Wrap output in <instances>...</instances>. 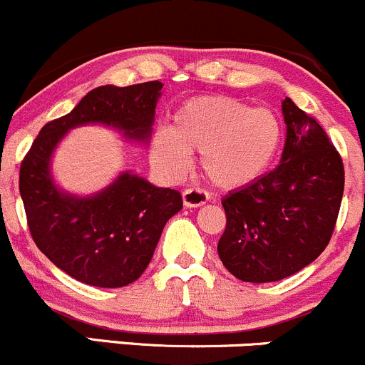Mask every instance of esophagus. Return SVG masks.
<instances>
[{
    "label": "esophagus",
    "mask_w": 365,
    "mask_h": 365,
    "mask_svg": "<svg viewBox=\"0 0 365 365\" xmlns=\"http://www.w3.org/2000/svg\"><path fill=\"white\" fill-rule=\"evenodd\" d=\"M208 199H210L208 192L202 189H197V187L183 190V205H185L187 208H199V206L206 205Z\"/></svg>",
    "instance_id": "1"
}]
</instances>
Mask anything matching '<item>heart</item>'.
<instances>
[{"instance_id": "obj_1", "label": "heart", "mask_w": 365, "mask_h": 365, "mask_svg": "<svg viewBox=\"0 0 365 365\" xmlns=\"http://www.w3.org/2000/svg\"><path fill=\"white\" fill-rule=\"evenodd\" d=\"M285 129L278 113L250 108L220 94L194 96L171 115L170 128L150 141V160L168 176L183 175L187 153H201V170L220 189H245L274 168Z\"/></svg>"}]
</instances>
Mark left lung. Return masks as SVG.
<instances>
[{"label":"left lung","instance_id":"obj_1","mask_svg":"<svg viewBox=\"0 0 365 365\" xmlns=\"http://www.w3.org/2000/svg\"><path fill=\"white\" fill-rule=\"evenodd\" d=\"M282 110L279 166L222 201L227 224L218 257L243 282H278L312 264L331 241L343 199V159L331 138L290 98Z\"/></svg>","mask_w":365,"mask_h":365}]
</instances>
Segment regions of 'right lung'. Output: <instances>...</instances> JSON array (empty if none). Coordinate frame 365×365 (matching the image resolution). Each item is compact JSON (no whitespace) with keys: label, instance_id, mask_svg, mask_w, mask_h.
I'll list each match as a JSON object with an SVG mask.
<instances>
[{"label":"right lung","instance_id":"obj_1","mask_svg":"<svg viewBox=\"0 0 365 365\" xmlns=\"http://www.w3.org/2000/svg\"><path fill=\"white\" fill-rule=\"evenodd\" d=\"M159 80L91 91L70 113L47 122L21 163L19 190L34 243L59 269L87 285L115 289L140 278L164 225L182 210V194L122 173L103 192H61L48 173L61 138L76 125L101 122L145 141L150 136Z\"/></svg>","mask_w":365,"mask_h":365}]
</instances>
